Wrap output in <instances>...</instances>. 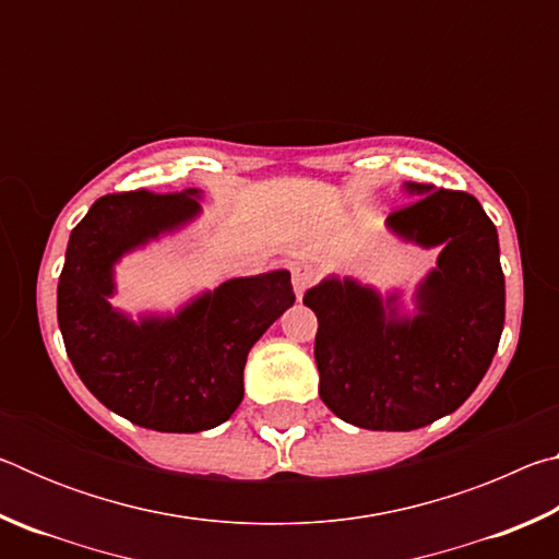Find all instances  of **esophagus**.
Masks as SVG:
<instances>
[{
  "label": "esophagus",
  "mask_w": 559,
  "mask_h": 559,
  "mask_svg": "<svg viewBox=\"0 0 559 559\" xmlns=\"http://www.w3.org/2000/svg\"><path fill=\"white\" fill-rule=\"evenodd\" d=\"M316 281H318L316 266H310V263H296V266H293V288H296L298 298H302V293L313 286Z\"/></svg>",
  "instance_id": "esophagus-1"
}]
</instances>
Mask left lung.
<instances>
[{"mask_svg": "<svg viewBox=\"0 0 559 559\" xmlns=\"http://www.w3.org/2000/svg\"><path fill=\"white\" fill-rule=\"evenodd\" d=\"M421 194L386 226L424 249L437 269L416 288V316L353 278L328 276L302 302L318 316L320 400L340 419L372 431H412L468 400L488 372L506 323L498 231L476 197L406 185Z\"/></svg>", "mask_w": 559, "mask_h": 559, "instance_id": "left-lung-1", "label": "left lung"}]
</instances>
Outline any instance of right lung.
<instances>
[{"label": "right lung", "mask_w": 559, "mask_h": 559, "mask_svg": "<svg viewBox=\"0 0 559 559\" xmlns=\"http://www.w3.org/2000/svg\"><path fill=\"white\" fill-rule=\"evenodd\" d=\"M200 189L106 194L71 231L59 278V328L81 382L138 427L197 433L224 424L243 400L253 343L296 302L288 271L231 278L177 316L130 320L110 306L126 253L202 212Z\"/></svg>", "instance_id": "1"}]
</instances>
